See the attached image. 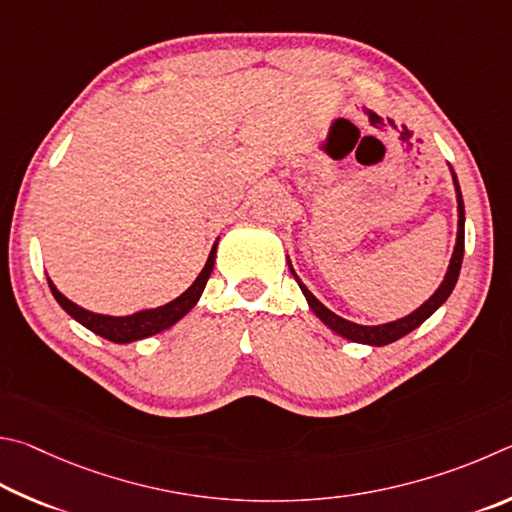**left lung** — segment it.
I'll list each match as a JSON object with an SVG mask.
<instances>
[{
  "mask_svg": "<svg viewBox=\"0 0 512 512\" xmlns=\"http://www.w3.org/2000/svg\"><path fill=\"white\" fill-rule=\"evenodd\" d=\"M452 173V184H454V193H456V215H459V220H456V242H454V251H452V258H450V265H447V272L443 276L441 285H438L436 292L429 297L423 306H418L414 312H409L407 317L396 319V321H389V324H378V326H362V324H355V321H348L344 317L335 315L333 310H328L324 303H321L315 294H312L306 283H303L297 272H294V267L288 258V267L294 279H297L299 288L303 292V297H306L310 310L315 312L319 317L321 324H326L333 333H337L339 337L348 339V342H355V344H366V346H387L398 342L400 337L409 335L411 330H416L423 321H427L429 317L434 315V312L443 306L450 297L456 281H459V272H461V263H463V242H465V209H463V197H461V188H459V179H456V173L450 168Z\"/></svg>",
  "mask_w": 512,
  "mask_h": 512,
  "instance_id": "left-lung-1",
  "label": "left lung"
}]
</instances>
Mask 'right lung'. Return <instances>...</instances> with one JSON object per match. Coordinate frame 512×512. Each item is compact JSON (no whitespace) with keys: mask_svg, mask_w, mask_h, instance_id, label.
<instances>
[{"mask_svg":"<svg viewBox=\"0 0 512 512\" xmlns=\"http://www.w3.org/2000/svg\"><path fill=\"white\" fill-rule=\"evenodd\" d=\"M215 251H218V240L213 242L209 258H206L202 272L197 274V279L191 283V288L179 294L177 299L168 301L159 308L139 310V312H132V315H125V317L98 315V312L80 308L78 303L69 301L65 294H62L56 285H53L49 276H47V281H49L51 294L60 303V308L65 310L71 319H76L80 326L92 330L94 335H101L103 339H110V342H114V344H132V342H139V339L157 335V333H161V330H166L170 326H175L179 319L188 315V312L195 308V303L200 301L202 292L206 288V281H209V276L213 272Z\"/></svg>","mask_w":512,"mask_h":512,"instance_id":"obj_1","label":"right lung"}]
</instances>
